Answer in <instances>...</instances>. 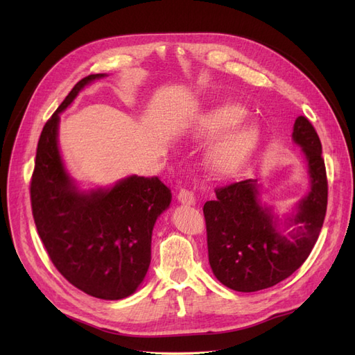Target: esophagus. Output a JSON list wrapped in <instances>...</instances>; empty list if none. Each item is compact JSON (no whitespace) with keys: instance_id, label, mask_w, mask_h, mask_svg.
<instances>
[{"instance_id":"obj_1","label":"esophagus","mask_w":355,"mask_h":355,"mask_svg":"<svg viewBox=\"0 0 355 355\" xmlns=\"http://www.w3.org/2000/svg\"><path fill=\"white\" fill-rule=\"evenodd\" d=\"M178 201L180 204H184V206H192V204H196V197L191 191L180 189L179 194H178Z\"/></svg>"}]
</instances>
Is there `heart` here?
I'll return each mask as SVG.
<instances>
[{"mask_svg": "<svg viewBox=\"0 0 355 355\" xmlns=\"http://www.w3.org/2000/svg\"><path fill=\"white\" fill-rule=\"evenodd\" d=\"M247 111L237 103H220L204 114L197 124V135L214 137L231 128L214 144L207 154V166L213 173L227 176L239 170L259 145V128L240 124Z\"/></svg>", "mask_w": 355, "mask_h": 355, "instance_id": "obj_1", "label": "heart"}]
</instances>
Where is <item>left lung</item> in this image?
<instances>
[{
    "label": "left lung",
    "mask_w": 355,
    "mask_h": 355,
    "mask_svg": "<svg viewBox=\"0 0 355 355\" xmlns=\"http://www.w3.org/2000/svg\"><path fill=\"white\" fill-rule=\"evenodd\" d=\"M292 137L305 154L311 189L288 219L295 228L287 235L277 230L271 209L257 198L253 179L216 188V200L202 207L211 271L237 292H257L286 280L306 261L323 227L327 176L320 137L304 115L296 118Z\"/></svg>",
    "instance_id": "1"
}]
</instances>
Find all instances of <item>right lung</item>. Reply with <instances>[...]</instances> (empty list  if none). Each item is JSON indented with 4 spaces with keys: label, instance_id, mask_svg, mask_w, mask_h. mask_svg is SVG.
Here are the masks:
<instances>
[{
    "label": "right lung",
    "instance_id": "obj_1",
    "mask_svg": "<svg viewBox=\"0 0 355 355\" xmlns=\"http://www.w3.org/2000/svg\"><path fill=\"white\" fill-rule=\"evenodd\" d=\"M73 85L42 128L31 179L32 216L56 270L81 292L105 300L130 296L151 263L157 218L171 191L157 176H130L112 188L81 192L67 173L58 146L59 114L89 83Z\"/></svg>",
    "mask_w": 355,
    "mask_h": 355
}]
</instances>
